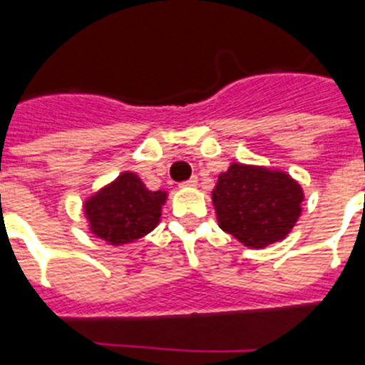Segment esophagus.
I'll return each mask as SVG.
<instances>
[{"mask_svg":"<svg viewBox=\"0 0 365 365\" xmlns=\"http://www.w3.org/2000/svg\"><path fill=\"white\" fill-rule=\"evenodd\" d=\"M197 182H199V178L193 176V178H189L187 182L180 183V187H195V185H197Z\"/></svg>","mask_w":365,"mask_h":365,"instance_id":"1","label":"esophagus"}]
</instances>
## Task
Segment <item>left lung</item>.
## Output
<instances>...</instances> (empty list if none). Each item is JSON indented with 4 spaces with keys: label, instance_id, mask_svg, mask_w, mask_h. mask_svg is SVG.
I'll return each mask as SVG.
<instances>
[{
    "label": "left lung",
    "instance_id": "8db88e82",
    "mask_svg": "<svg viewBox=\"0 0 365 365\" xmlns=\"http://www.w3.org/2000/svg\"><path fill=\"white\" fill-rule=\"evenodd\" d=\"M220 227L244 246L265 248L282 240L301 214L303 191L286 172L233 165L212 191Z\"/></svg>",
    "mask_w": 365,
    "mask_h": 365
}]
</instances>
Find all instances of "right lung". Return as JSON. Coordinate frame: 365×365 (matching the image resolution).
Returning a JSON list of instances; mask_svg holds the SVG:
<instances>
[{"mask_svg": "<svg viewBox=\"0 0 365 365\" xmlns=\"http://www.w3.org/2000/svg\"><path fill=\"white\" fill-rule=\"evenodd\" d=\"M165 200V191H149L136 174L125 172L85 202V214L96 237L121 246L157 227Z\"/></svg>", "mask_w": 365, "mask_h": 365, "instance_id": "add662e5", "label": "right lung"}]
</instances>
